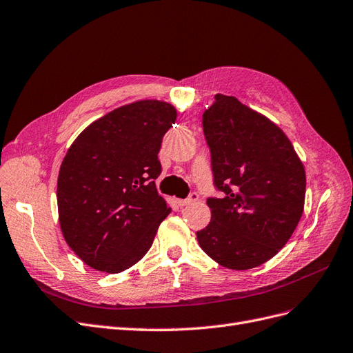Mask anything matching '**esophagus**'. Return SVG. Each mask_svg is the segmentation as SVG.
Segmentation results:
<instances>
[{
	"label": "esophagus",
	"instance_id": "esophagus-1",
	"mask_svg": "<svg viewBox=\"0 0 353 353\" xmlns=\"http://www.w3.org/2000/svg\"><path fill=\"white\" fill-rule=\"evenodd\" d=\"M197 200H199V194L197 192H191L188 199H185V200H176V203H178V205H181V208H184V205L196 203Z\"/></svg>",
	"mask_w": 353,
	"mask_h": 353
}]
</instances>
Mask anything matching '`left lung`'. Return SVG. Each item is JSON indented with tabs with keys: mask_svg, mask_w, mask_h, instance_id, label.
Masks as SVG:
<instances>
[{
	"mask_svg": "<svg viewBox=\"0 0 353 353\" xmlns=\"http://www.w3.org/2000/svg\"><path fill=\"white\" fill-rule=\"evenodd\" d=\"M203 114L214 185L212 221L197 232L201 250L232 270L254 269L285 247L305 203V169L273 121L217 93Z\"/></svg>",
	"mask_w": 353,
	"mask_h": 353,
	"instance_id": "left-lung-1",
	"label": "left lung"
}]
</instances>
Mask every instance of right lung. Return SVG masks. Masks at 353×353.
<instances>
[{
  "label": "right lung",
  "instance_id": "1",
  "mask_svg": "<svg viewBox=\"0 0 353 353\" xmlns=\"http://www.w3.org/2000/svg\"><path fill=\"white\" fill-rule=\"evenodd\" d=\"M176 119L168 102L119 106L72 141L57 182L58 219L68 247L92 269L119 273L140 261L171 208L157 194V153Z\"/></svg>",
  "mask_w": 353,
  "mask_h": 353
}]
</instances>
